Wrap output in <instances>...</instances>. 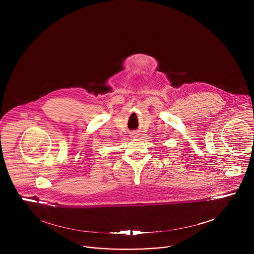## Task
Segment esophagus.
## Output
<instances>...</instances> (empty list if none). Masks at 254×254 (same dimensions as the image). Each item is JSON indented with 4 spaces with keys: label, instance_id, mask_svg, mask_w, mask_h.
<instances>
[{
    "label": "esophagus",
    "instance_id": "34e87169",
    "mask_svg": "<svg viewBox=\"0 0 254 254\" xmlns=\"http://www.w3.org/2000/svg\"><path fill=\"white\" fill-rule=\"evenodd\" d=\"M132 136H136V134H135V133H132Z\"/></svg>",
    "mask_w": 254,
    "mask_h": 254
}]
</instances>
